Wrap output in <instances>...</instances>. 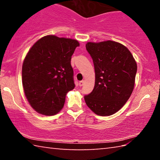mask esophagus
I'll return each mask as SVG.
<instances>
[{"mask_svg": "<svg viewBox=\"0 0 160 160\" xmlns=\"http://www.w3.org/2000/svg\"><path fill=\"white\" fill-rule=\"evenodd\" d=\"M83 85H84V81L83 80L80 81V82H79V86L81 87V86H82Z\"/></svg>", "mask_w": 160, "mask_h": 160, "instance_id": "esophagus-1", "label": "esophagus"}]
</instances>
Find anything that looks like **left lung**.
Returning a JSON list of instances; mask_svg holds the SVG:
<instances>
[{"label": "left lung", "instance_id": "1", "mask_svg": "<svg viewBox=\"0 0 160 160\" xmlns=\"http://www.w3.org/2000/svg\"><path fill=\"white\" fill-rule=\"evenodd\" d=\"M86 49L92 58L95 84L84 97L86 104L99 116L112 115L131 97L137 64L125 46L113 41L88 42Z\"/></svg>", "mask_w": 160, "mask_h": 160}]
</instances>
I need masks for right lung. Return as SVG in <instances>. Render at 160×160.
I'll use <instances>...</instances> for the list:
<instances>
[{
  "instance_id": "right-lung-1",
  "label": "right lung",
  "mask_w": 160,
  "mask_h": 160,
  "mask_svg": "<svg viewBox=\"0 0 160 160\" xmlns=\"http://www.w3.org/2000/svg\"><path fill=\"white\" fill-rule=\"evenodd\" d=\"M79 45L77 40L48 35L27 54L22 85L28 102L38 113L53 116L63 107L67 92L75 86L70 61Z\"/></svg>"
}]
</instances>
